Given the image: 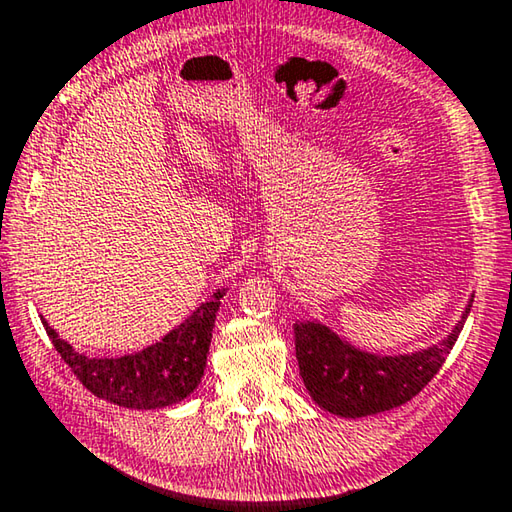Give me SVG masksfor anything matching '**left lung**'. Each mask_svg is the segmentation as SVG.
<instances>
[{"instance_id":"left-lung-1","label":"left lung","mask_w":512,"mask_h":512,"mask_svg":"<svg viewBox=\"0 0 512 512\" xmlns=\"http://www.w3.org/2000/svg\"><path fill=\"white\" fill-rule=\"evenodd\" d=\"M472 300L446 339L410 355H373L344 342L319 321H298L296 360L307 392L319 408L348 419L408 403L442 369L472 310Z\"/></svg>"}]
</instances>
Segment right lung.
I'll return each mask as SVG.
<instances>
[{"label": "right lung", "mask_w": 512, "mask_h": 512, "mask_svg": "<svg viewBox=\"0 0 512 512\" xmlns=\"http://www.w3.org/2000/svg\"><path fill=\"white\" fill-rule=\"evenodd\" d=\"M223 294L225 289H218L161 342L123 358H86L84 353H77L68 342H63L43 316L40 321L61 360L97 399L123 408L157 410L184 401L200 385Z\"/></svg>", "instance_id": "add662e5"}]
</instances>
